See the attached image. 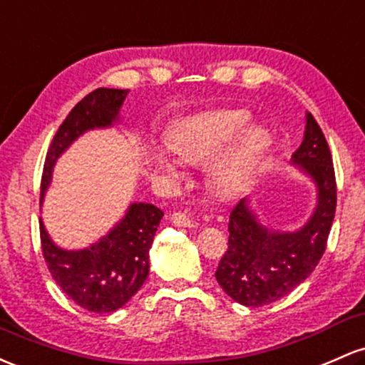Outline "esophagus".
Masks as SVG:
<instances>
[{
    "label": "esophagus",
    "mask_w": 365,
    "mask_h": 365,
    "mask_svg": "<svg viewBox=\"0 0 365 365\" xmlns=\"http://www.w3.org/2000/svg\"><path fill=\"white\" fill-rule=\"evenodd\" d=\"M171 223L176 227H185V228H194L195 222L187 215V211H175L171 215Z\"/></svg>",
    "instance_id": "1"
}]
</instances>
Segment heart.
<instances>
[{
	"label": "heart",
	"mask_w": 365,
	"mask_h": 365,
	"mask_svg": "<svg viewBox=\"0 0 365 365\" xmlns=\"http://www.w3.org/2000/svg\"><path fill=\"white\" fill-rule=\"evenodd\" d=\"M251 115L244 110L218 109L190 115L180 121L170 135L171 147L183 161L206 163L222 154L250 126ZM270 145L263 128H250L234 147L216 163L211 175L213 189L222 197H235L246 190L256 166ZM155 164L176 173L178 164L164 152H155Z\"/></svg>",
	"instance_id": "obj_1"
}]
</instances>
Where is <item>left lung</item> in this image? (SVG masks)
<instances>
[{"label": "left lung", "instance_id": "8db88e82", "mask_svg": "<svg viewBox=\"0 0 365 365\" xmlns=\"http://www.w3.org/2000/svg\"><path fill=\"white\" fill-rule=\"evenodd\" d=\"M293 164L317 187V204L303 227L280 232L263 225L247 199L239 201L228 222V250L215 277L234 302L263 307L289 294L308 279L326 251L336 211V178L329 145L310 112Z\"/></svg>", "mask_w": 365, "mask_h": 365}]
</instances>
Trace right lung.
<instances>
[{
	"mask_svg": "<svg viewBox=\"0 0 365 365\" xmlns=\"http://www.w3.org/2000/svg\"><path fill=\"white\" fill-rule=\"evenodd\" d=\"M128 90L97 88L88 93L60 124L48 149L41 178V202L50 187L55 163L86 131L110 128ZM163 211L154 204L133 202L126 215L85 250H63L51 241L39 220L41 250L51 277L76 305L95 314H110L126 305L149 275V251Z\"/></svg>",
	"mask_w": 365,
	"mask_h": 365,
	"instance_id": "obj_1",
	"label": "right lung"
}]
</instances>
